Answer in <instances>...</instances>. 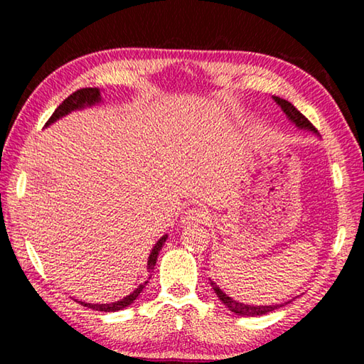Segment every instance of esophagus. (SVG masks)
Instances as JSON below:
<instances>
[{"label":"esophagus","mask_w":364,"mask_h":364,"mask_svg":"<svg viewBox=\"0 0 364 364\" xmlns=\"http://www.w3.org/2000/svg\"><path fill=\"white\" fill-rule=\"evenodd\" d=\"M208 220H210V217H208V213H207L205 208H202V207H193V208H188V210L184 212L183 223H184V225L207 223Z\"/></svg>","instance_id":"esophagus-1"}]
</instances>
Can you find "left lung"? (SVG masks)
I'll use <instances>...</instances> for the list:
<instances>
[{
  "label": "left lung",
  "instance_id": "obj_1",
  "mask_svg": "<svg viewBox=\"0 0 364 364\" xmlns=\"http://www.w3.org/2000/svg\"><path fill=\"white\" fill-rule=\"evenodd\" d=\"M274 101L279 104L281 109L284 110L286 115L295 123V125L300 127V128H308V130H311L315 133L318 132L316 128L313 127V123L308 120L306 117L301 114L297 107H294L291 102L286 101V100H281V97H274ZM210 286L215 291V294H217V297L221 301H223V304L228 308H230L232 313H236V315H241V316H255V315H258V316H260V315H267V313L282 306V305H257V306L245 305V304H241V301H236V300H232L231 297H228V295L223 291H221V289L217 284H215L213 281H210Z\"/></svg>",
  "mask_w": 364,
  "mask_h": 364
}]
</instances>
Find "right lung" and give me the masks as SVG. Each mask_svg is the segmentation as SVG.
<instances>
[{"mask_svg": "<svg viewBox=\"0 0 364 364\" xmlns=\"http://www.w3.org/2000/svg\"><path fill=\"white\" fill-rule=\"evenodd\" d=\"M97 101H100V90H97V88H80L77 91H73L70 96H67L65 100L59 104L58 109L54 110L51 117H49V120L46 122V125H49V123H53L54 120H58L59 117L69 114L70 110H75V109H80V107H83V106H91V104H95ZM165 239H167V236H164L156 245H154V249H152L151 255H149V262H147V269H149V271H152L154 267H156L157 255H159L160 249H162ZM146 284H147V281L143 282V284H141L136 289V291H133V294L127 295L125 299H122L119 301H114V304H101V305H97V304H83V301H82V305L88 306V308H91V310H96V311H106V313L107 311H119V310H123V308H125V306L132 305L133 301L138 299V295L143 292V289L146 287Z\"/></svg>", "mask_w": 364, "mask_h": 364, "instance_id": "obj_1", "label": "right lung"}]
</instances>
